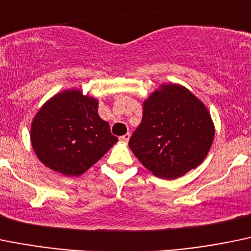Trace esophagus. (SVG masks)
<instances>
[{
	"label": "esophagus",
	"mask_w": 251,
	"mask_h": 251,
	"mask_svg": "<svg viewBox=\"0 0 251 251\" xmlns=\"http://www.w3.org/2000/svg\"><path fill=\"white\" fill-rule=\"evenodd\" d=\"M128 139H130V135H128V133H125V135L120 136V141H123V142H127Z\"/></svg>",
	"instance_id": "34e87169"
}]
</instances>
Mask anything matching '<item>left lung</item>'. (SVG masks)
<instances>
[{"label": "left lung", "mask_w": 251, "mask_h": 251, "mask_svg": "<svg viewBox=\"0 0 251 251\" xmlns=\"http://www.w3.org/2000/svg\"><path fill=\"white\" fill-rule=\"evenodd\" d=\"M213 139L205 105L184 86L163 84L145 100L141 124L128 146L156 177L175 179L203 162Z\"/></svg>", "instance_id": "8db88e82"}]
</instances>
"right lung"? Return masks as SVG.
<instances>
[{
    "mask_svg": "<svg viewBox=\"0 0 251 251\" xmlns=\"http://www.w3.org/2000/svg\"><path fill=\"white\" fill-rule=\"evenodd\" d=\"M97 99L64 90L34 116L30 141L42 163L64 176H80L118 142L98 114Z\"/></svg>",
    "mask_w": 251,
    "mask_h": 251,
    "instance_id": "add662e5",
    "label": "right lung"
}]
</instances>
